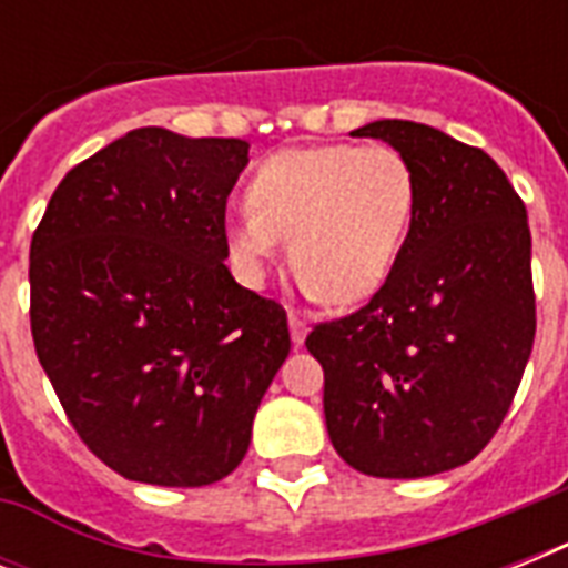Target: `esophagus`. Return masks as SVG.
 Listing matches in <instances>:
<instances>
[{
	"label": "esophagus",
	"mask_w": 568,
	"mask_h": 568,
	"mask_svg": "<svg viewBox=\"0 0 568 568\" xmlns=\"http://www.w3.org/2000/svg\"><path fill=\"white\" fill-rule=\"evenodd\" d=\"M288 329H292L294 345H303V338H306V321L297 318L294 312H288Z\"/></svg>",
	"instance_id": "34e87169"
}]
</instances>
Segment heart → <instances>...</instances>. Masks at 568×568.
Instances as JSON below:
<instances>
[{
	"label": "heart",
	"mask_w": 568,
	"mask_h": 568,
	"mask_svg": "<svg viewBox=\"0 0 568 568\" xmlns=\"http://www.w3.org/2000/svg\"><path fill=\"white\" fill-rule=\"evenodd\" d=\"M226 223L239 274L262 285L288 239L310 297L359 303L392 274L415 209V173L388 144L292 146L267 155Z\"/></svg>",
	"instance_id": "obj_1"
}]
</instances>
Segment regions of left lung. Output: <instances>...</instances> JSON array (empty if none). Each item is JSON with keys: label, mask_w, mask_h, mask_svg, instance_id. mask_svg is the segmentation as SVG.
<instances>
[{"label": "left lung", "mask_w": 568, "mask_h": 568, "mask_svg": "<svg viewBox=\"0 0 568 568\" xmlns=\"http://www.w3.org/2000/svg\"><path fill=\"white\" fill-rule=\"evenodd\" d=\"M351 135L406 155L413 221L383 288L306 347L338 457L372 477H430L486 448L530 359L528 212L484 150L439 129L374 120Z\"/></svg>", "instance_id": "left-lung-1"}]
</instances>
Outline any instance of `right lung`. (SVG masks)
<instances>
[{"mask_svg":"<svg viewBox=\"0 0 568 568\" xmlns=\"http://www.w3.org/2000/svg\"><path fill=\"white\" fill-rule=\"evenodd\" d=\"M247 150L132 129L67 173L31 235L38 359L84 445L126 480L235 471L292 351L283 306L223 265Z\"/></svg>","mask_w":568,"mask_h":568,"instance_id":"1","label":"right lung"}]
</instances>
